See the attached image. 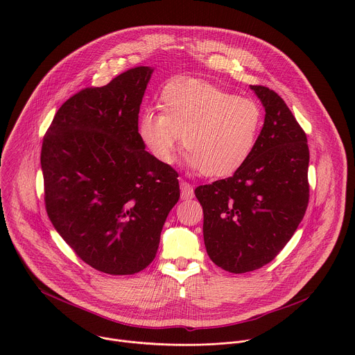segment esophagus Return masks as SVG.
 <instances>
[{"instance_id":"1","label":"esophagus","mask_w":355,"mask_h":355,"mask_svg":"<svg viewBox=\"0 0 355 355\" xmlns=\"http://www.w3.org/2000/svg\"><path fill=\"white\" fill-rule=\"evenodd\" d=\"M181 187V199H192L193 198V187L187 181H180Z\"/></svg>"}]
</instances>
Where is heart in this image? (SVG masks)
<instances>
[{
	"label": "heart",
	"mask_w": 355,
	"mask_h": 355,
	"mask_svg": "<svg viewBox=\"0 0 355 355\" xmlns=\"http://www.w3.org/2000/svg\"><path fill=\"white\" fill-rule=\"evenodd\" d=\"M162 112L144 110L137 130L159 162L171 164L181 143L187 164L209 177L236 173L251 156L264 123L256 99L199 78L168 83L160 96Z\"/></svg>",
	"instance_id": "heart-1"
}]
</instances>
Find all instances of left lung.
<instances>
[{
  "label": "left lung",
  "instance_id": "left-lung-1",
  "mask_svg": "<svg viewBox=\"0 0 355 355\" xmlns=\"http://www.w3.org/2000/svg\"><path fill=\"white\" fill-rule=\"evenodd\" d=\"M266 108L264 126L248 160L229 178L195 188L204 209L209 259L243 274L272 261L291 240L309 204L306 133L264 85H251Z\"/></svg>",
  "mask_w": 355,
  "mask_h": 355
}]
</instances>
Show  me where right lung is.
<instances>
[{
	"mask_svg": "<svg viewBox=\"0 0 355 355\" xmlns=\"http://www.w3.org/2000/svg\"><path fill=\"white\" fill-rule=\"evenodd\" d=\"M139 66L88 87L56 112L42 143L47 216L96 271L130 275L155 260L178 173L144 150L139 111L150 76Z\"/></svg>",
	"mask_w": 355,
	"mask_h": 355,
	"instance_id": "right-lung-1",
	"label": "right lung"
}]
</instances>
